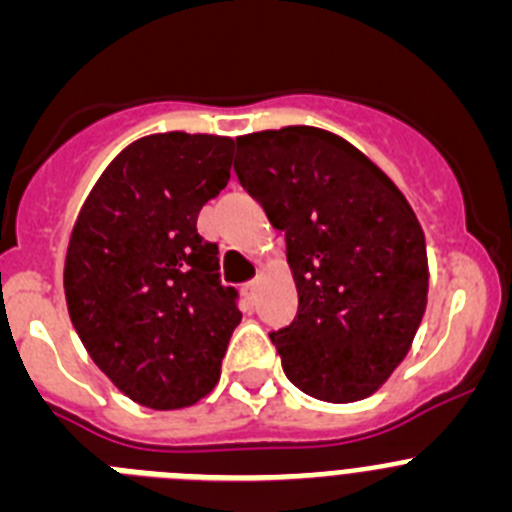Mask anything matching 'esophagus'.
Returning a JSON list of instances; mask_svg holds the SVG:
<instances>
[{
    "instance_id": "esophagus-1",
    "label": "esophagus",
    "mask_w": 512,
    "mask_h": 512,
    "mask_svg": "<svg viewBox=\"0 0 512 512\" xmlns=\"http://www.w3.org/2000/svg\"><path fill=\"white\" fill-rule=\"evenodd\" d=\"M256 289H259V279H251V282L246 284V292L253 297V295H256Z\"/></svg>"
}]
</instances>
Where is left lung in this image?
<instances>
[{
  "label": "left lung",
  "mask_w": 512,
  "mask_h": 512,
  "mask_svg": "<svg viewBox=\"0 0 512 512\" xmlns=\"http://www.w3.org/2000/svg\"><path fill=\"white\" fill-rule=\"evenodd\" d=\"M235 174L287 238L300 295L271 333L287 379L325 402L374 395L428 302L425 235L405 194L341 135L310 125L235 138Z\"/></svg>",
  "instance_id": "left-lung-1"
}]
</instances>
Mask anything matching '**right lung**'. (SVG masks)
I'll list each match as a JSON object with an SVG mask.
<instances>
[{
	"instance_id": "1",
	"label": "right lung",
	"mask_w": 512,
	"mask_h": 512,
	"mask_svg": "<svg viewBox=\"0 0 512 512\" xmlns=\"http://www.w3.org/2000/svg\"><path fill=\"white\" fill-rule=\"evenodd\" d=\"M233 138L156 133L122 148L71 230L63 289L81 343L117 390L151 410L212 392L241 310L220 284L202 205L230 179Z\"/></svg>"
}]
</instances>
